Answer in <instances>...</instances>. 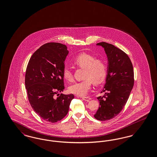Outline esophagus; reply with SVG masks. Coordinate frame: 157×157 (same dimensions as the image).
Segmentation results:
<instances>
[{"label": "esophagus", "mask_w": 157, "mask_h": 157, "mask_svg": "<svg viewBox=\"0 0 157 157\" xmlns=\"http://www.w3.org/2000/svg\"><path fill=\"white\" fill-rule=\"evenodd\" d=\"M82 99L83 101H89L91 99V98L90 97H82Z\"/></svg>", "instance_id": "34e87169"}]
</instances>
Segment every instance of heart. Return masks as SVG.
I'll list each match as a JSON object with an SVG mask.
<instances>
[{
  "instance_id": "1",
  "label": "heart",
  "mask_w": 157,
  "mask_h": 157,
  "mask_svg": "<svg viewBox=\"0 0 157 157\" xmlns=\"http://www.w3.org/2000/svg\"><path fill=\"white\" fill-rule=\"evenodd\" d=\"M74 63L79 67L85 68L83 78L85 79L70 85L68 88L70 93L79 97L85 96L91 88L92 82L98 85L105 80L108 68L104 60L95 59L94 56L82 53L75 58ZM63 77L68 81L73 79V74L70 67H65L63 68Z\"/></svg>"
}]
</instances>
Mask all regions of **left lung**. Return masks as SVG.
<instances>
[{"instance_id":"1","label":"left lung","mask_w":157,"mask_h":157,"mask_svg":"<svg viewBox=\"0 0 157 157\" xmlns=\"http://www.w3.org/2000/svg\"><path fill=\"white\" fill-rule=\"evenodd\" d=\"M108 59V71L104 97L97 98L99 107L94 117L99 121L111 120L120 113L126 104L134 86V69L125 53L114 45L100 42Z\"/></svg>"}]
</instances>
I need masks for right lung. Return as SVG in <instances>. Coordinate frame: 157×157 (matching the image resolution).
Instances as JSON below:
<instances>
[{
	"mask_svg": "<svg viewBox=\"0 0 157 157\" xmlns=\"http://www.w3.org/2000/svg\"><path fill=\"white\" fill-rule=\"evenodd\" d=\"M67 47L51 42L40 46L31 56L25 74V87L30 105L43 120L56 122L69 111L73 94L55 95L64 90L63 70ZM57 95V96H58Z\"/></svg>",
	"mask_w": 157,
	"mask_h": 157,
	"instance_id": "right-lung-1",
	"label": "right lung"
}]
</instances>
